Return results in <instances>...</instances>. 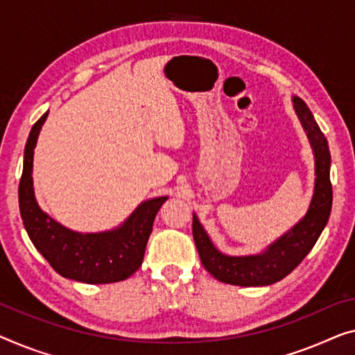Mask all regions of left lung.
<instances>
[{"instance_id": "1", "label": "left lung", "mask_w": 355, "mask_h": 355, "mask_svg": "<svg viewBox=\"0 0 355 355\" xmlns=\"http://www.w3.org/2000/svg\"><path fill=\"white\" fill-rule=\"evenodd\" d=\"M295 113L308 137L314 153L315 178L314 193L308 211L298 223L271 242L264 250L255 255L232 257L220 252L200 225L198 215L193 214V237L198 247L204 268L216 280L239 287H264L279 282L288 276L319 239L329 223L331 211V183H330V150L329 141L317 125L311 110L300 97H292Z\"/></svg>"}]
</instances>
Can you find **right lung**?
<instances>
[{"label": "right lung", "instance_id": "obj_1", "mask_svg": "<svg viewBox=\"0 0 355 355\" xmlns=\"http://www.w3.org/2000/svg\"><path fill=\"white\" fill-rule=\"evenodd\" d=\"M46 111L31 127L25 145L19 207L24 226L42 257L60 276L86 284H113L130 277L141 266L157 210L167 196L139 204L119 226L100 232H78L60 225L38 205L33 188V155Z\"/></svg>", "mask_w": 355, "mask_h": 355}]
</instances>
